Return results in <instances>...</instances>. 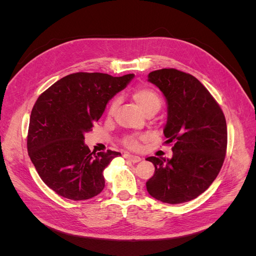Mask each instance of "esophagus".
Wrapping results in <instances>:
<instances>
[{"label": "esophagus", "instance_id": "34e87169", "mask_svg": "<svg viewBox=\"0 0 256 256\" xmlns=\"http://www.w3.org/2000/svg\"><path fill=\"white\" fill-rule=\"evenodd\" d=\"M124 158H125L126 160H129L131 162H134V164H136V162L141 161V157L134 156V154H124Z\"/></svg>", "mask_w": 256, "mask_h": 256}]
</instances>
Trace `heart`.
<instances>
[{
    "mask_svg": "<svg viewBox=\"0 0 256 256\" xmlns=\"http://www.w3.org/2000/svg\"><path fill=\"white\" fill-rule=\"evenodd\" d=\"M134 100L136 102V104L140 106V109L145 113L148 114L154 111H158L160 108V98L156 92L148 88H134L131 92ZM120 100L118 98H114L108 108V113L112 114L116 108L118 106ZM122 144L130 150H136L140 146L138 143V138L136 136H127L122 140Z\"/></svg>",
    "mask_w": 256,
    "mask_h": 256,
    "instance_id": "b5f03b06",
    "label": "heart"
}]
</instances>
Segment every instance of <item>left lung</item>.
<instances>
[{
	"mask_svg": "<svg viewBox=\"0 0 256 256\" xmlns=\"http://www.w3.org/2000/svg\"><path fill=\"white\" fill-rule=\"evenodd\" d=\"M148 81L164 95L168 144L171 159L148 157L154 174L146 182L160 202L180 204L198 198L218 176L226 154V120L220 106L196 76L164 68L152 72Z\"/></svg>",
	"mask_w": 256,
	"mask_h": 256,
	"instance_id": "1",
	"label": "left lung"
}]
</instances>
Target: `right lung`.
Segmentation results:
<instances>
[{
    "mask_svg": "<svg viewBox=\"0 0 256 256\" xmlns=\"http://www.w3.org/2000/svg\"><path fill=\"white\" fill-rule=\"evenodd\" d=\"M134 76L76 72L52 84L36 100L30 118L28 156L42 182L58 196L81 200L104 190V170L120 152H90L84 134Z\"/></svg>",
    "mask_w": 256,
    "mask_h": 256,
    "instance_id": "obj_1",
    "label": "right lung"
}]
</instances>
